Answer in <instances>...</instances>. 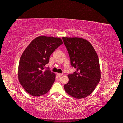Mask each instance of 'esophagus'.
<instances>
[{"instance_id": "34e87169", "label": "esophagus", "mask_w": 123, "mask_h": 123, "mask_svg": "<svg viewBox=\"0 0 123 123\" xmlns=\"http://www.w3.org/2000/svg\"><path fill=\"white\" fill-rule=\"evenodd\" d=\"M63 75V74H60V73H58V74H57V76L58 77H61Z\"/></svg>"}]
</instances>
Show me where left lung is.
<instances>
[{"instance_id":"1","label":"left lung","mask_w":123,"mask_h":123,"mask_svg":"<svg viewBox=\"0 0 123 123\" xmlns=\"http://www.w3.org/2000/svg\"><path fill=\"white\" fill-rule=\"evenodd\" d=\"M69 54L71 64L77 71L68 76L66 93L77 99L85 98L95 89L100 79L98 56L91 43L83 38H62Z\"/></svg>"}]
</instances>
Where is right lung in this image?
Returning <instances> with one entry per match:
<instances>
[{
  "label": "right lung",
  "mask_w": 123,
  "mask_h": 123,
  "mask_svg": "<svg viewBox=\"0 0 123 123\" xmlns=\"http://www.w3.org/2000/svg\"><path fill=\"white\" fill-rule=\"evenodd\" d=\"M62 44L60 38L40 36L34 39L23 52L18 66V79L30 95L41 96L49 91L55 74L45 66L51 54Z\"/></svg>",
  "instance_id": "1"
}]
</instances>
